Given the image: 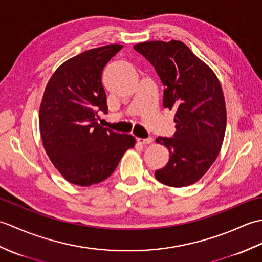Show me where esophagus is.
Here are the masks:
<instances>
[{
  "mask_svg": "<svg viewBox=\"0 0 262 262\" xmlns=\"http://www.w3.org/2000/svg\"><path fill=\"white\" fill-rule=\"evenodd\" d=\"M153 137H147V138H141L138 137L137 138V142L141 143V144H151L153 142Z\"/></svg>",
  "mask_w": 262,
  "mask_h": 262,
  "instance_id": "1",
  "label": "esophagus"
}]
</instances>
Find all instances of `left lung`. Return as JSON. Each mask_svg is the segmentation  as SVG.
I'll use <instances>...</instances> for the list:
<instances>
[{
    "label": "left lung",
    "instance_id": "left-lung-1",
    "mask_svg": "<svg viewBox=\"0 0 262 262\" xmlns=\"http://www.w3.org/2000/svg\"><path fill=\"white\" fill-rule=\"evenodd\" d=\"M134 49L163 83V107L176 110L173 137L157 138L168 147L169 162L154 176L169 187L190 186L208 171L223 144L226 107L221 83L182 41H146Z\"/></svg>",
    "mask_w": 262,
    "mask_h": 262
}]
</instances>
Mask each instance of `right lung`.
<instances>
[{
  "label": "right lung",
  "mask_w": 262,
  "mask_h": 262,
  "mask_svg": "<svg viewBox=\"0 0 262 262\" xmlns=\"http://www.w3.org/2000/svg\"><path fill=\"white\" fill-rule=\"evenodd\" d=\"M121 48L111 43L70 58L54 72L43 92L39 109L43 148L59 173L77 186L107 179L135 146L134 136L97 121L99 111L108 113L103 68Z\"/></svg>",
  "instance_id": "obj_1"
}]
</instances>
